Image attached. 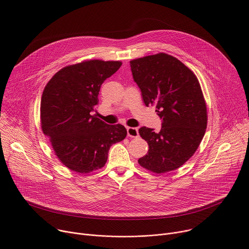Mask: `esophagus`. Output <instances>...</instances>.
Returning a JSON list of instances; mask_svg holds the SVG:
<instances>
[{"label":"esophagus","mask_w":249,"mask_h":249,"mask_svg":"<svg viewBox=\"0 0 249 249\" xmlns=\"http://www.w3.org/2000/svg\"><path fill=\"white\" fill-rule=\"evenodd\" d=\"M127 133H128L129 137H132V138L139 137V130H138V128L129 127V128H127Z\"/></svg>","instance_id":"obj_1"}]
</instances>
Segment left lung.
I'll use <instances>...</instances> for the list:
<instances>
[{
  "label": "left lung",
  "mask_w": 249,
  "mask_h": 249,
  "mask_svg": "<svg viewBox=\"0 0 249 249\" xmlns=\"http://www.w3.org/2000/svg\"><path fill=\"white\" fill-rule=\"evenodd\" d=\"M130 66L145 106L155 105L162 119L159 133L140 128L149 149L139 164L155 174L177 170L193 156L206 133L207 106L199 80L183 63L166 53L132 60Z\"/></svg>",
  "instance_id": "obj_1"
}]
</instances>
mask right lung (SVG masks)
I'll return each mask as SVG.
<instances>
[{"mask_svg":"<svg viewBox=\"0 0 249 249\" xmlns=\"http://www.w3.org/2000/svg\"><path fill=\"white\" fill-rule=\"evenodd\" d=\"M119 61L90 60L67 66L44 87L40 124L63 165L80 174L101 169L113 143L127 136L121 124L108 125L92 112L103 82L120 67Z\"/></svg>","mask_w":249,"mask_h":249,"instance_id":"1","label":"right lung"}]
</instances>
